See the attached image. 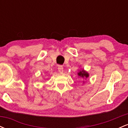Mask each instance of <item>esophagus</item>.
<instances>
[{
    "label": "esophagus",
    "instance_id": "1",
    "mask_svg": "<svg viewBox=\"0 0 128 128\" xmlns=\"http://www.w3.org/2000/svg\"><path fill=\"white\" fill-rule=\"evenodd\" d=\"M58 72H59L60 73H62L63 71H64V68H63V67L62 66H58Z\"/></svg>",
    "mask_w": 128,
    "mask_h": 128
}]
</instances>
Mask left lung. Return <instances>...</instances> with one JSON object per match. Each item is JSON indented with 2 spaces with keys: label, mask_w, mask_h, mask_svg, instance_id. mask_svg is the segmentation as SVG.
<instances>
[{
  "label": "left lung",
  "mask_w": 128,
  "mask_h": 128,
  "mask_svg": "<svg viewBox=\"0 0 128 128\" xmlns=\"http://www.w3.org/2000/svg\"><path fill=\"white\" fill-rule=\"evenodd\" d=\"M78 75L79 78L86 79L89 77V73L84 69H82V70L80 69V70H79V72H78ZM83 83H84V81H83Z\"/></svg>",
  "instance_id": "obj_1"
}]
</instances>
